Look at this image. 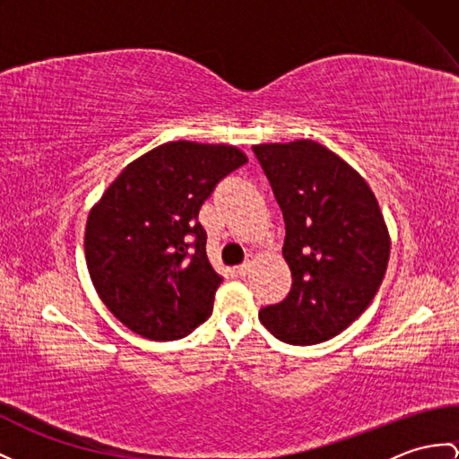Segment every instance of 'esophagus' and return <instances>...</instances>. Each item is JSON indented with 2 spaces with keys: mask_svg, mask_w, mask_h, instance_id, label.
Masks as SVG:
<instances>
[{
  "mask_svg": "<svg viewBox=\"0 0 459 459\" xmlns=\"http://www.w3.org/2000/svg\"><path fill=\"white\" fill-rule=\"evenodd\" d=\"M249 271H251V263H243V264L236 266V273H238L239 276H247Z\"/></svg>",
  "mask_w": 459,
  "mask_h": 459,
  "instance_id": "1",
  "label": "esophagus"
}]
</instances>
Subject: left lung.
Here are the masks:
<instances>
[{"label": "left lung", "instance_id": "8db88e82", "mask_svg": "<svg viewBox=\"0 0 459 459\" xmlns=\"http://www.w3.org/2000/svg\"><path fill=\"white\" fill-rule=\"evenodd\" d=\"M286 223L292 290L259 319L276 339L317 344L359 319L382 286L389 233L364 178L314 140L253 145Z\"/></svg>", "mask_w": 459, "mask_h": 459}]
</instances>
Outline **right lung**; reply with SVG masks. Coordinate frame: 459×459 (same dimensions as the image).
<instances>
[{"label": "right lung", "mask_w": 459, "mask_h": 459, "mask_svg": "<svg viewBox=\"0 0 459 459\" xmlns=\"http://www.w3.org/2000/svg\"><path fill=\"white\" fill-rule=\"evenodd\" d=\"M245 163L236 145L167 142L128 163L91 208L89 276L122 325L175 341L212 316L223 278L208 261L198 210Z\"/></svg>", "instance_id": "1"}]
</instances>
